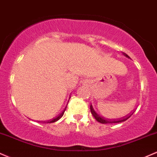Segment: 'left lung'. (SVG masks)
<instances>
[{
  "label": "left lung",
  "mask_w": 157,
  "mask_h": 157,
  "mask_svg": "<svg viewBox=\"0 0 157 157\" xmlns=\"http://www.w3.org/2000/svg\"><path fill=\"white\" fill-rule=\"evenodd\" d=\"M123 55H125V56L128 57L129 58V56H128V55L126 54V53H123ZM90 111H91V113L93 116L94 117V118H95L98 122L101 123H103V124H106V123H121V122H123V121H126L127 119H128L129 117H131V115L130 116H127V117H123V118H121V119H118V120H108V119H106L104 118V117H101L98 115V114L94 110V109L93 107V106L92 105H90Z\"/></svg>",
  "instance_id": "obj_1"
}]
</instances>
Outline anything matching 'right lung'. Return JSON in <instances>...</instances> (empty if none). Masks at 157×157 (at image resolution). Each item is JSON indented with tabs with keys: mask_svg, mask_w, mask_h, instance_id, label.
Segmentation results:
<instances>
[{
	"mask_svg": "<svg viewBox=\"0 0 157 157\" xmlns=\"http://www.w3.org/2000/svg\"><path fill=\"white\" fill-rule=\"evenodd\" d=\"M66 108H67V106H66L65 109H64L63 110V111H62V113H60L59 115H58V117H55V118H53V119H52V120H51V121H44L43 123H54V122H56V121H59V119L61 118V117H62V116H63L64 113V112H65V110H66Z\"/></svg>",
	"mask_w": 157,
	"mask_h": 157,
	"instance_id": "1",
	"label": "right lung"
}]
</instances>
